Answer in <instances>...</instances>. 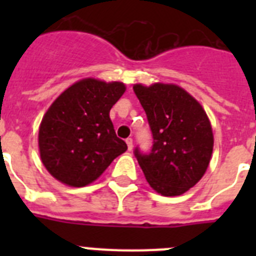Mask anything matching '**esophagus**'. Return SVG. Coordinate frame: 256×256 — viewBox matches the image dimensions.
I'll return each instance as SVG.
<instances>
[{
    "label": "esophagus",
    "mask_w": 256,
    "mask_h": 256,
    "mask_svg": "<svg viewBox=\"0 0 256 256\" xmlns=\"http://www.w3.org/2000/svg\"><path fill=\"white\" fill-rule=\"evenodd\" d=\"M126 146H128V150H132L133 148V140L132 138H126Z\"/></svg>",
    "instance_id": "esophagus-1"
}]
</instances>
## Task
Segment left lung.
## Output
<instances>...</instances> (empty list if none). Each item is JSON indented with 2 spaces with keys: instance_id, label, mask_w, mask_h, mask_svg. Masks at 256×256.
I'll return each mask as SVG.
<instances>
[{
  "instance_id": "8db88e82",
  "label": "left lung",
  "mask_w": 256,
  "mask_h": 256,
  "mask_svg": "<svg viewBox=\"0 0 256 256\" xmlns=\"http://www.w3.org/2000/svg\"><path fill=\"white\" fill-rule=\"evenodd\" d=\"M152 133L148 154L134 148L146 180L162 196H180L202 178L214 137L209 118L198 101L176 84L133 86Z\"/></svg>"
}]
</instances>
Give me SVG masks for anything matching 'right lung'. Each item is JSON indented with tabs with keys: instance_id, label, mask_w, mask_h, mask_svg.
<instances>
[{
	"instance_id": "right-lung-1",
	"label": "right lung",
	"mask_w": 256,
	"mask_h": 256,
	"mask_svg": "<svg viewBox=\"0 0 256 256\" xmlns=\"http://www.w3.org/2000/svg\"><path fill=\"white\" fill-rule=\"evenodd\" d=\"M126 92L120 82L94 78L70 86L54 101L40 122V160L52 177L72 187H84L126 152L108 116Z\"/></svg>"
}]
</instances>
